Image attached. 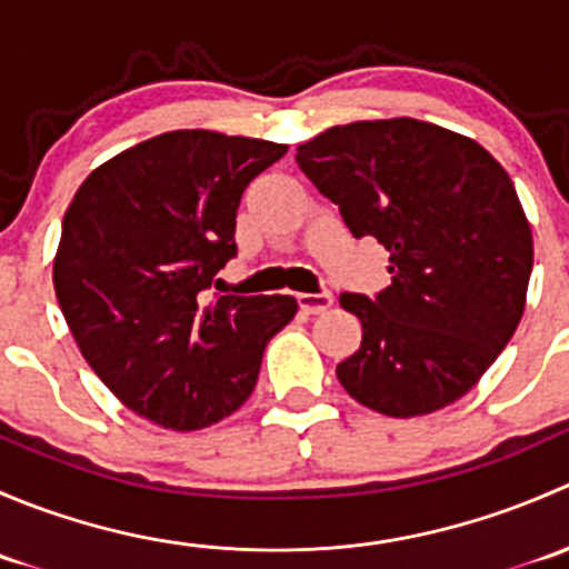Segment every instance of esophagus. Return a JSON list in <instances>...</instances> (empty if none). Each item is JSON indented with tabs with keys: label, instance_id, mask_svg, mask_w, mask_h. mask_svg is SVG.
<instances>
[{
	"label": "esophagus",
	"instance_id": "1",
	"mask_svg": "<svg viewBox=\"0 0 569 569\" xmlns=\"http://www.w3.org/2000/svg\"><path fill=\"white\" fill-rule=\"evenodd\" d=\"M297 302L306 313H325L332 306L330 291H319V295H297Z\"/></svg>",
	"mask_w": 569,
	"mask_h": 569
}]
</instances>
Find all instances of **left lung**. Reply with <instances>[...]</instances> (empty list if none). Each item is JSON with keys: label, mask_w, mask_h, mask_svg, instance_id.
Returning a JSON list of instances; mask_svg holds the SVG:
<instances>
[{"label": "left lung", "mask_w": 569, "mask_h": 569, "mask_svg": "<svg viewBox=\"0 0 569 569\" xmlns=\"http://www.w3.org/2000/svg\"><path fill=\"white\" fill-rule=\"evenodd\" d=\"M297 164L355 239L391 252L388 289L338 297L363 325L336 366L347 393L391 418L468 393L518 330L531 278V226L507 170L416 118L332 126L297 148Z\"/></svg>", "instance_id": "obj_1"}]
</instances>
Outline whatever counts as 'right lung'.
<instances>
[{"instance_id": "right-lung-1", "label": "right lung", "mask_w": 569, "mask_h": 569, "mask_svg": "<svg viewBox=\"0 0 569 569\" xmlns=\"http://www.w3.org/2000/svg\"><path fill=\"white\" fill-rule=\"evenodd\" d=\"M280 142L181 129L84 178L62 220L54 291L79 352L129 410L176 432L222 421L252 393L289 295L209 300L237 256V209Z\"/></svg>"}]
</instances>
